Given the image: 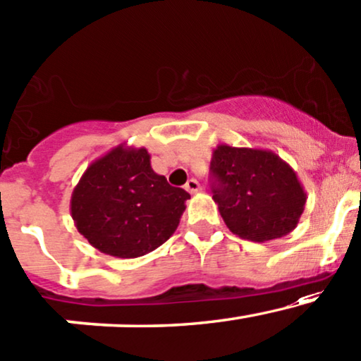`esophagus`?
Returning a JSON list of instances; mask_svg holds the SVG:
<instances>
[{
    "label": "esophagus",
    "instance_id": "1",
    "mask_svg": "<svg viewBox=\"0 0 361 361\" xmlns=\"http://www.w3.org/2000/svg\"><path fill=\"white\" fill-rule=\"evenodd\" d=\"M185 188H187V192L190 193H197L200 192V183L197 180H193V178H190L187 181V185H185Z\"/></svg>",
    "mask_w": 361,
    "mask_h": 361
}]
</instances>
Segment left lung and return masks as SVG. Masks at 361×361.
I'll return each instance as SVG.
<instances>
[{"mask_svg":"<svg viewBox=\"0 0 361 361\" xmlns=\"http://www.w3.org/2000/svg\"><path fill=\"white\" fill-rule=\"evenodd\" d=\"M211 171L212 199L233 235L264 243L298 226L307 192L276 152L219 144L212 150Z\"/></svg>","mask_w":361,"mask_h":361,"instance_id":"obj_1","label":"left lung"}]
</instances>
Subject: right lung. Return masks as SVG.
<instances>
[{
  "instance_id": "1",
  "label": "right lung",
  "mask_w": 361,
  "mask_h": 361,
  "mask_svg": "<svg viewBox=\"0 0 361 361\" xmlns=\"http://www.w3.org/2000/svg\"><path fill=\"white\" fill-rule=\"evenodd\" d=\"M190 193L150 166L145 147L120 144L90 162L73 188L75 228L106 255L137 259L176 231Z\"/></svg>"
}]
</instances>
